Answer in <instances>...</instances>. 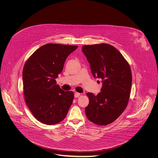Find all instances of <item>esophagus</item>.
<instances>
[{
    "instance_id": "esophagus-1",
    "label": "esophagus",
    "mask_w": 158,
    "mask_h": 158,
    "mask_svg": "<svg viewBox=\"0 0 158 158\" xmlns=\"http://www.w3.org/2000/svg\"><path fill=\"white\" fill-rule=\"evenodd\" d=\"M80 95H81V94H80V93H78V92H75V94H74V96H75V98L79 97Z\"/></svg>"
}]
</instances>
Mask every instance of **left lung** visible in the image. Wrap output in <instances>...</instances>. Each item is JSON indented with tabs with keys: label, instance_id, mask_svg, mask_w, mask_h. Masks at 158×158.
I'll use <instances>...</instances> for the list:
<instances>
[{
	"label": "left lung",
	"instance_id": "1",
	"mask_svg": "<svg viewBox=\"0 0 158 158\" xmlns=\"http://www.w3.org/2000/svg\"><path fill=\"white\" fill-rule=\"evenodd\" d=\"M82 50L94 77L101 79L102 83L97 95L87 93L89 103L85 108L86 115L96 124L107 125L115 120L127 105L132 83L130 67L113 45H83Z\"/></svg>",
	"mask_w": 158,
	"mask_h": 158
}]
</instances>
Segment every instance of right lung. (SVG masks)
I'll use <instances>...</instances> for the list:
<instances>
[{
    "label": "right lung",
    "mask_w": 158,
    "mask_h": 158,
    "mask_svg": "<svg viewBox=\"0 0 158 158\" xmlns=\"http://www.w3.org/2000/svg\"><path fill=\"white\" fill-rule=\"evenodd\" d=\"M75 45L47 44L37 49L24 65L23 94L26 104L40 122L55 124L63 120L73 102L72 91L62 90L56 79Z\"/></svg>",
    "instance_id": "add662e5"
}]
</instances>
